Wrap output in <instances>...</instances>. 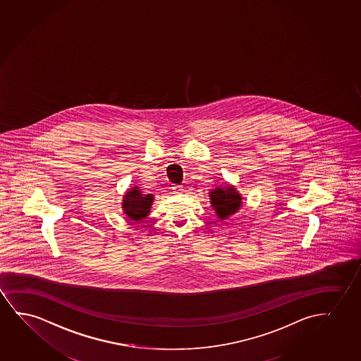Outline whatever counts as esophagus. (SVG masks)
Returning <instances> with one entry per match:
<instances>
[{
    "instance_id": "obj_1",
    "label": "esophagus",
    "mask_w": 361,
    "mask_h": 361,
    "mask_svg": "<svg viewBox=\"0 0 361 361\" xmlns=\"http://www.w3.org/2000/svg\"><path fill=\"white\" fill-rule=\"evenodd\" d=\"M173 189H174V192H176V193H183V187H180V185H178V187Z\"/></svg>"
}]
</instances>
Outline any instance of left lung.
Masks as SVG:
<instances>
[{
    "mask_svg": "<svg viewBox=\"0 0 361 361\" xmlns=\"http://www.w3.org/2000/svg\"><path fill=\"white\" fill-rule=\"evenodd\" d=\"M209 199L212 208L220 220H226L238 213L243 204V195L231 184H225L224 187L219 185L212 189L209 192Z\"/></svg>",
    "mask_w": 361,
    "mask_h": 361,
    "instance_id": "obj_1",
    "label": "left lung"
}]
</instances>
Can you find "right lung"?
Here are the masks:
<instances>
[{"instance_id":"add662e5","label":"right lung","mask_w":361,"mask_h":361,"mask_svg":"<svg viewBox=\"0 0 361 361\" xmlns=\"http://www.w3.org/2000/svg\"><path fill=\"white\" fill-rule=\"evenodd\" d=\"M153 200V194H145L137 185H133L122 197V212L130 220L141 221L151 212Z\"/></svg>"}]
</instances>
